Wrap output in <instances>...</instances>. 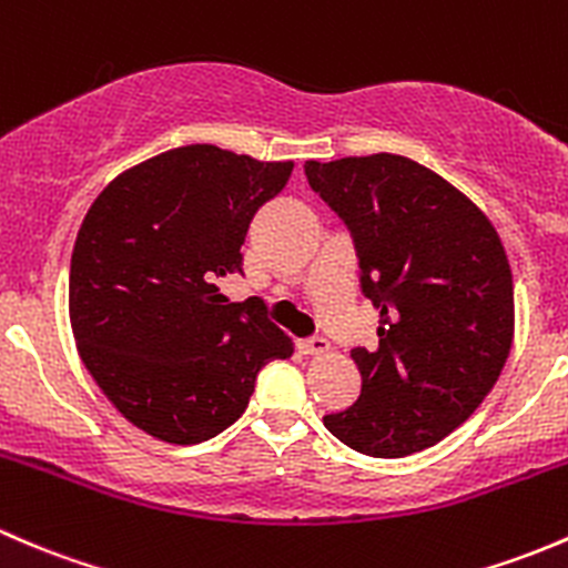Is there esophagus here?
I'll list each match as a JSON object with an SVG mask.
<instances>
[{
    "instance_id": "obj_1",
    "label": "esophagus",
    "mask_w": 568,
    "mask_h": 568,
    "mask_svg": "<svg viewBox=\"0 0 568 568\" xmlns=\"http://www.w3.org/2000/svg\"><path fill=\"white\" fill-rule=\"evenodd\" d=\"M297 349H301L303 355H325L327 349H331V344H327V338L323 336H314V338H303V342H297Z\"/></svg>"
}]
</instances>
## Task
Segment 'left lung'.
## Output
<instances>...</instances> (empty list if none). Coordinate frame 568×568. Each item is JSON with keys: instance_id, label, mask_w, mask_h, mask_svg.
<instances>
[{"instance_id": "8db88e82", "label": "left lung", "mask_w": 568, "mask_h": 568, "mask_svg": "<svg viewBox=\"0 0 568 568\" xmlns=\"http://www.w3.org/2000/svg\"><path fill=\"white\" fill-rule=\"evenodd\" d=\"M306 178L353 232L361 286L379 308L377 347L349 353L358 402L323 424L366 457H410L465 424L506 366V248L478 204L405 155L306 161Z\"/></svg>"}]
</instances>
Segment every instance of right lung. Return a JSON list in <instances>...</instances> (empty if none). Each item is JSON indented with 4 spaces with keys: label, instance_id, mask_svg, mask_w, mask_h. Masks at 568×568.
<instances>
[{
    "label": "right lung",
    "instance_id": "1",
    "mask_svg": "<svg viewBox=\"0 0 568 568\" xmlns=\"http://www.w3.org/2000/svg\"><path fill=\"white\" fill-rule=\"evenodd\" d=\"M292 166L174 148L116 174L81 221L68 282L75 349L111 405L158 440L194 446L224 432L256 372L292 355L262 301L230 303L215 284L243 273L251 219Z\"/></svg>",
    "mask_w": 568,
    "mask_h": 568
}]
</instances>
